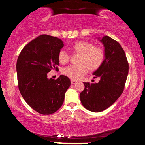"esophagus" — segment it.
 <instances>
[{"label":"esophagus","mask_w":145,"mask_h":145,"mask_svg":"<svg viewBox=\"0 0 145 145\" xmlns=\"http://www.w3.org/2000/svg\"><path fill=\"white\" fill-rule=\"evenodd\" d=\"M76 83H77V81H75V80H71V84H76Z\"/></svg>","instance_id":"esophagus-1"}]
</instances>
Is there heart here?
<instances>
[{"label": "heart", "mask_w": 145, "mask_h": 145, "mask_svg": "<svg viewBox=\"0 0 145 145\" xmlns=\"http://www.w3.org/2000/svg\"><path fill=\"white\" fill-rule=\"evenodd\" d=\"M73 52L78 54L77 63L78 65H70L64 68L62 72L72 80H78L88 72H94L101 67L105 59L104 51L99 46H94L91 43L86 41H79L72 46ZM70 59V56L64 50L58 54V61L65 65Z\"/></svg>", "instance_id": "b5f03b06"}]
</instances>
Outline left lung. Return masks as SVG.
Segmentation results:
<instances>
[{
	"label": "left lung",
	"instance_id": "1",
	"mask_svg": "<svg viewBox=\"0 0 145 145\" xmlns=\"http://www.w3.org/2000/svg\"><path fill=\"white\" fill-rule=\"evenodd\" d=\"M104 46L105 59L93 73L99 77L97 83L84 82L80 99L83 106L92 112H101L116 101L123 91L129 73V63L123 49L118 41L108 36L99 38Z\"/></svg>",
	"mask_w": 145,
	"mask_h": 145
}]
</instances>
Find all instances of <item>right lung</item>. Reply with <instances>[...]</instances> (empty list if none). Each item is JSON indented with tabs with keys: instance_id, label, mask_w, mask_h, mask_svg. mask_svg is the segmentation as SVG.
<instances>
[{
	"instance_id": "obj_1",
	"label": "right lung",
	"mask_w": 145,
	"mask_h": 145,
	"mask_svg": "<svg viewBox=\"0 0 145 145\" xmlns=\"http://www.w3.org/2000/svg\"><path fill=\"white\" fill-rule=\"evenodd\" d=\"M63 41L57 37L42 34L22 50L16 62L18 88L22 96L34 111L48 115L63 105L70 80L65 75L48 78L52 70H58V54Z\"/></svg>"
}]
</instances>
